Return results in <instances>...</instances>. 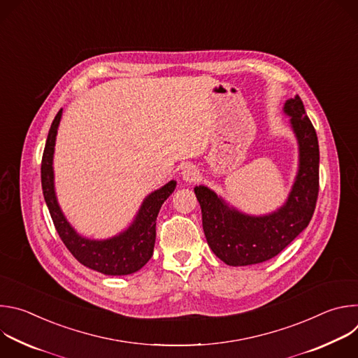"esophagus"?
<instances>
[{"mask_svg":"<svg viewBox=\"0 0 358 358\" xmlns=\"http://www.w3.org/2000/svg\"><path fill=\"white\" fill-rule=\"evenodd\" d=\"M181 177L185 182H194L199 178V171L196 170V167L194 166H187L182 173H181Z\"/></svg>","mask_w":358,"mask_h":358,"instance_id":"1","label":"esophagus"}]
</instances>
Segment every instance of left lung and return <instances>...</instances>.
I'll list each match as a JSON object with an SVG mask.
<instances>
[{"instance_id": "left-lung-1", "label": "left lung", "mask_w": 358, "mask_h": 358, "mask_svg": "<svg viewBox=\"0 0 358 358\" xmlns=\"http://www.w3.org/2000/svg\"><path fill=\"white\" fill-rule=\"evenodd\" d=\"M283 113L299 145V169L282 207L266 215L241 213L213 189L196 185L194 192L202 213V228L217 257L229 266L262 264L275 258L309 225L319 194V141L316 130L296 94Z\"/></svg>"}]
</instances>
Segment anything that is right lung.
Wrapping results in <instances>:
<instances>
[{"instance_id": "obj_1", "label": "right lung", "mask_w": 358, "mask_h": 358, "mask_svg": "<svg viewBox=\"0 0 358 358\" xmlns=\"http://www.w3.org/2000/svg\"><path fill=\"white\" fill-rule=\"evenodd\" d=\"M62 109L50 124L41 164L43 198L50 218L73 257L86 268L110 276H123L140 271L152 257L156 242V220L164 201L174 192L177 182L169 181L148 194L140 206L133 222L120 234L108 239H89L79 235L64 215L55 192L54 152Z\"/></svg>"}]
</instances>
